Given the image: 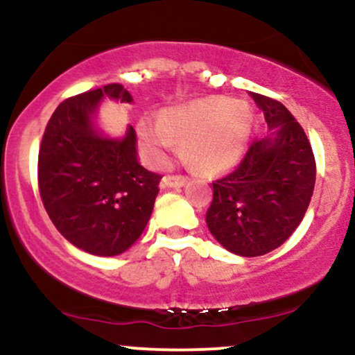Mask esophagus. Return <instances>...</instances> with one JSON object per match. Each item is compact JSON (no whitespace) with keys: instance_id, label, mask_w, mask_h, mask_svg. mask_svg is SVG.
Returning <instances> with one entry per match:
<instances>
[{"instance_id":"34e87169","label":"esophagus","mask_w":355,"mask_h":355,"mask_svg":"<svg viewBox=\"0 0 355 355\" xmlns=\"http://www.w3.org/2000/svg\"><path fill=\"white\" fill-rule=\"evenodd\" d=\"M187 183V177H180V175H166L162 178V187L170 189V187H183Z\"/></svg>"}]
</instances>
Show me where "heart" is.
<instances>
[{
	"label": "heart",
	"mask_w": 355,
	"mask_h": 355,
	"mask_svg": "<svg viewBox=\"0 0 355 355\" xmlns=\"http://www.w3.org/2000/svg\"><path fill=\"white\" fill-rule=\"evenodd\" d=\"M252 128L247 101L207 96L166 108L158 125L141 121L138 140L150 162L165 164L175 141L187 160L203 173H222L240 162Z\"/></svg>",
	"instance_id": "obj_1"
}]
</instances>
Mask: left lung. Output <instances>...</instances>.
Wrapping results in <instances>:
<instances>
[{"instance_id":"1","label":"left lung","mask_w":355,"mask_h":355,"mask_svg":"<svg viewBox=\"0 0 355 355\" xmlns=\"http://www.w3.org/2000/svg\"><path fill=\"white\" fill-rule=\"evenodd\" d=\"M270 133L250 145L234 172L214 182L207 227L223 248L240 257L275 250L294 234L315 185L312 146L280 101L252 93Z\"/></svg>"}]
</instances>
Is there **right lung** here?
<instances>
[{
	"instance_id": "right-lung-1",
	"label": "right lung",
	"mask_w": 355,
	"mask_h": 355,
	"mask_svg": "<svg viewBox=\"0 0 355 355\" xmlns=\"http://www.w3.org/2000/svg\"><path fill=\"white\" fill-rule=\"evenodd\" d=\"M105 98L132 103L118 83L64 100L40 146V195L51 222L68 242L98 257L123 254L152 217L160 175L138 162L137 133L105 135L96 113Z\"/></svg>"
}]
</instances>
